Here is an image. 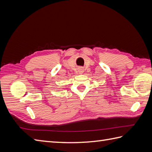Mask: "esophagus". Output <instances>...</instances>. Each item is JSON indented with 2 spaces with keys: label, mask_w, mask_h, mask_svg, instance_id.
<instances>
[{
  "label": "esophagus",
  "mask_w": 152,
  "mask_h": 152,
  "mask_svg": "<svg viewBox=\"0 0 152 152\" xmlns=\"http://www.w3.org/2000/svg\"><path fill=\"white\" fill-rule=\"evenodd\" d=\"M79 70H80V72H83V69H80Z\"/></svg>",
  "instance_id": "obj_1"
}]
</instances>
